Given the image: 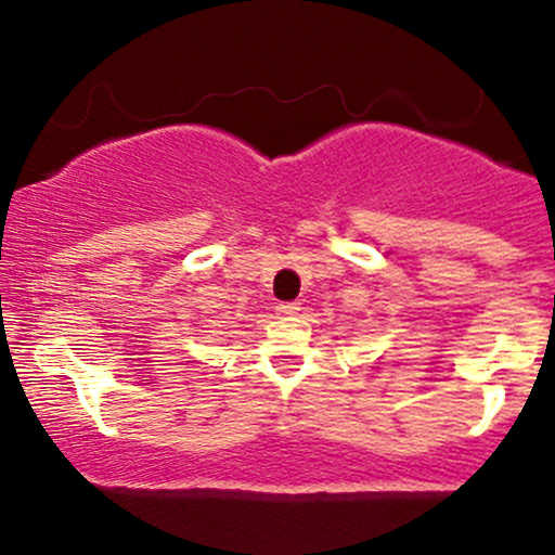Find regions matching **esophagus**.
<instances>
[{
    "label": "esophagus",
    "instance_id": "esophagus-1",
    "mask_svg": "<svg viewBox=\"0 0 555 555\" xmlns=\"http://www.w3.org/2000/svg\"><path fill=\"white\" fill-rule=\"evenodd\" d=\"M297 310H299V302H279L276 305L279 315H295Z\"/></svg>",
    "mask_w": 555,
    "mask_h": 555
}]
</instances>
